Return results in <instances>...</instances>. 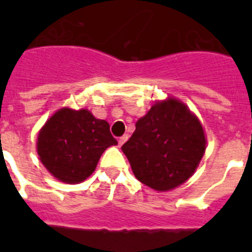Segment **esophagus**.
Here are the masks:
<instances>
[{"instance_id": "1", "label": "esophagus", "mask_w": 252, "mask_h": 252, "mask_svg": "<svg viewBox=\"0 0 252 252\" xmlns=\"http://www.w3.org/2000/svg\"><path fill=\"white\" fill-rule=\"evenodd\" d=\"M126 140H128V136H126V134H124V136H122V137H120V138H119V140H118L119 145L122 146L123 144H124V142L126 141Z\"/></svg>"}]
</instances>
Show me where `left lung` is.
<instances>
[{
	"label": "left lung",
	"instance_id": "obj_1",
	"mask_svg": "<svg viewBox=\"0 0 252 252\" xmlns=\"http://www.w3.org/2000/svg\"><path fill=\"white\" fill-rule=\"evenodd\" d=\"M205 149L203 124L186 103L174 96L156 100L122 146L134 176L159 192L186 183L195 174Z\"/></svg>",
	"mask_w": 252,
	"mask_h": 252
}]
</instances>
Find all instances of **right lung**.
<instances>
[{"label": "right lung", "mask_w": 252, "mask_h": 252, "mask_svg": "<svg viewBox=\"0 0 252 252\" xmlns=\"http://www.w3.org/2000/svg\"><path fill=\"white\" fill-rule=\"evenodd\" d=\"M118 145L110 124L96 119L87 108L63 107L41 126L36 138L39 159L47 171L66 184L86 180L95 171L99 158Z\"/></svg>", "instance_id": "right-lung-1"}]
</instances>
